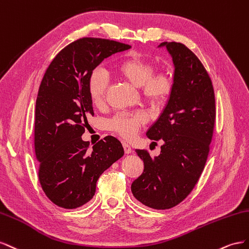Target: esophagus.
Segmentation results:
<instances>
[{
  "label": "esophagus",
  "mask_w": 249,
  "mask_h": 249,
  "mask_svg": "<svg viewBox=\"0 0 249 249\" xmlns=\"http://www.w3.org/2000/svg\"><path fill=\"white\" fill-rule=\"evenodd\" d=\"M123 148H124V151H125V153H126V154H129V153H131L132 149H131L130 145H129V144H127L126 142H123Z\"/></svg>",
  "instance_id": "34e87169"
}]
</instances>
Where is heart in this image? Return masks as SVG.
<instances>
[{"label":"heart","mask_w":249,"mask_h":249,"mask_svg":"<svg viewBox=\"0 0 249 249\" xmlns=\"http://www.w3.org/2000/svg\"><path fill=\"white\" fill-rule=\"evenodd\" d=\"M115 73L128 81L134 88H141L142 96L152 105H160L167 100L173 90V79L167 72L153 73V65L140 57H125L113 67ZM108 78L100 69L91 71L88 80V90L91 102L101 105L104 101ZM146 122V117L142 112L119 113L113 118L109 127L126 139L136 136L141 125Z\"/></svg>","instance_id":"obj_1"}]
</instances>
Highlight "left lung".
I'll return each mask as SVG.
<instances>
[{"mask_svg":"<svg viewBox=\"0 0 249 249\" xmlns=\"http://www.w3.org/2000/svg\"><path fill=\"white\" fill-rule=\"evenodd\" d=\"M173 61V90L146 136L162 140L159 156L137 150L144 172L131 192L146 207L171 209L186 198L203 171L214 130L215 94L197 56L180 42H161Z\"/></svg>","mask_w":249,"mask_h":249,"instance_id":"8db88e82","label":"left lung"}]
</instances>
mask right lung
Wrapping results in <instances>:
<instances>
[{
    "mask_svg": "<svg viewBox=\"0 0 249 249\" xmlns=\"http://www.w3.org/2000/svg\"><path fill=\"white\" fill-rule=\"evenodd\" d=\"M129 45L103 38L78 39L56 55L42 78L35 105L34 148L47 197L76 209L94 197L100 175L124 155L119 140L106 137L89 150L81 136L94 116L88 80L91 71Z\"/></svg>",
    "mask_w": 249,
    "mask_h": 249,
    "instance_id": "1",
    "label": "right lung"
}]
</instances>
